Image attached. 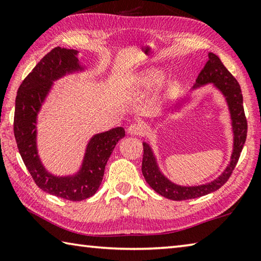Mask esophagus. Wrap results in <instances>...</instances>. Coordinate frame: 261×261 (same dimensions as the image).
I'll list each match as a JSON object with an SVG mask.
<instances>
[{"label": "esophagus", "instance_id": "obj_1", "mask_svg": "<svg viewBox=\"0 0 261 261\" xmlns=\"http://www.w3.org/2000/svg\"><path fill=\"white\" fill-rule=\"evenodd\" d=\"M127 132L131 136H140L143 135V127H141L139 124H131L127 129Z\"/></svg>", "mask_w": 261, "mask_h": 261}]
</instances>
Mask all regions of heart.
<instances>
[{
    "mask_svg": "<svg viewBox=\"0 0 261 261\" xmlns=\"http://www.w3.org/2000/svg\"><path fill=\"white\" fill-rule=\"evenodd\" d=\"M159 77H160V72H159V70H155V69L147 70V71L141 72L139 76L136 78V84L141 87L151 86L152 84H154L158 81Z\"/></svg>",
    "mask_w": 261,
    "mask_h": 261,
    "instance_id": "obj_1",
    "label": "heart"
}]
</instances>
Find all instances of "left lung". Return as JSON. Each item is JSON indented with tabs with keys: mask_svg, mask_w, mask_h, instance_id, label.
Returning <instances> with one entry per match:
<instances>
[{
	"mask_svg": "<svg viewBox=\"0 0 261 261\" xmlns=\"http://www.w3.org/2000/svg\"><path fill=\"white\" fill-rule=\"evenodd\" d=\"M214 84V86L224 95L230 112L231 125L233 132V149L230 162L224 171L218 178L210 183L194 185V187H182L168 179L163 175L156 163L151 146L147 143H143L144 155L141 171L146 182L154 191L171 200H188L206 196L211 192L219 190L230 177L232 170L235 169L241 152L244 146L247 134V122L243 108V95L241 86L235 77L228 71L222 62L213 53H208V61L206 62L204 69L198 74L192 88Z\"/></svg>",
	"mask_w": 261,
	"mask_h": 261,
	"instance_id": "obj_1",
	"label": "left lung"
}]
</instances>
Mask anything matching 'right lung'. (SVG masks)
I'll return each instance as SVG.
<instances>
[{"instance_id":"add662e5","label":"right lung","mask_w":261,"mask_h":261,"mask_svg":"<svg viewBox=\"0 0 261 261\" xmlns=\"http://www.w3.org/2000/svg\"><path fill=\"white\" fill-rule=\"evenodd\" d=\"M78 51L55 47L20 84L16 96L14 134L17 147L26 168L39 188L47 193L71 201L93 196L102 182L105 168L118 140L125 136L118 126L93 136L88 141L81 169L72 176H55L42 166L37 148V118L41 105L49 93L53 82L67 73L84 70Z\"/></svg>"}]
</instances>
